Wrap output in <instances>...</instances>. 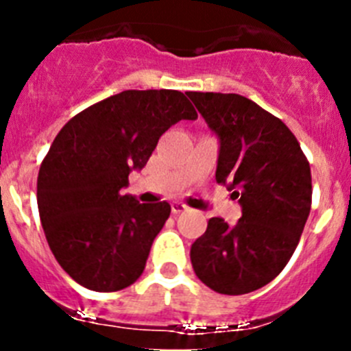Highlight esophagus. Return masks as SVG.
I'll return each mask as SVG.
<instances>
[{
	"label": "esophagus",
	"instance_id": "1",
	"mask_svg": "<svg viewBox=\"0 0 351 351\" xmlns=\"http://www.w3.org/2000/svg\"><path fill=\"white\" fill-rule=\"evenodd\" d=\"M170 209H172V214H181L188 209V206L182 202H172L170 204Z\"/></svg>",
	"mask_w": 351,
	"mask_h": 351
}]
</instances>
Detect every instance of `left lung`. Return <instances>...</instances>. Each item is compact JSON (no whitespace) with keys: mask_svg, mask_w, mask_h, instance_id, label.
Returning <instances> with one entry per match:
<instances>
[{"mask_svg":"<svg viewBox=\"0 0 351 351\" xmlns=\"http://www.w3.org/2000/svg\"><path fill=\"white\" fill-rule=\"evenodd\" d=\"M219 137L216 182L243 206L235 226L210 218L191 244L195 274L210 290L243 295L271 283L291 258L311 210V169L280 117L235 93H188Z\"/></svg>","mask_w":351,"mask_h":351,"instance_id":"obj_1","label":"left lung"}]
</instances>
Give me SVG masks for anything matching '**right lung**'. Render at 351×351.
Here are the masks:
<instances>
[{"label": "right lung", "mask_w": 351, "mask_h": 351, "mask_svg": "<svg viewBox=\"0 0 351 351\" xmlns=\"http://www.w3.org/2000/svg\"><path fill=\"white\" fill-rule=\"evenodd\" d=\"M181 119H197L181 91L128 89L84 108L56 135L36 202L49 247L71 280L117 291L141 278L170 206L141 204L121 190Z\"/></svg>", "instance_id": "1"}]
</instances>
